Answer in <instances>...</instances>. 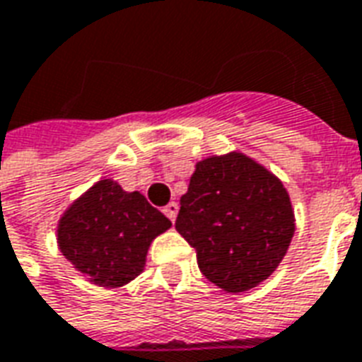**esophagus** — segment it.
<instances>
[{
    "label": "esophagus",
    "mask_w": 362,
    "mask_h": 362,
    "mask_svg": "<svg viewBox=\"0 0 362 362\" xmlns=\"http://www.w3.org/2000/svg\"><path fill=\"white\" fill-rule=\"evenodd\" d=\"M177 212H179L177 202H170L168 206L163 208V214H165V216H168L171 221H175V218H177Z\"/></svg>",
    "instance_id": "esophagus-1"
}]
</instances>
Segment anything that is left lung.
<instances>
[{"mask_svg":"<svg viewBox=\"0 0 362 362\" xmlns=\"http://www.w3.org/2000/svg\"><path fill=\"white\" fill-rule=\"evenodd\" d=\"M175 229L197 250L200 272L239 293L278 268L295 223L281 181L247 156L228 154L197 163Z\"/></svg>","mask_w":362,"mask_h":362,"instance_id":"obj_1","label":"left lung"}]
</instances>
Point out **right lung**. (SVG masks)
Here are the masks:
<instances>
[{
	"instance_id": "obj_1",
	"label": "right lung",
	"mask_w": 362,
	"mask_h": 362,
	"mask_svg": "<svg viewBox=\"0 0 362 362\" xmlns=\"http://www.w3.org/2000/svg\"><path fill=\"white\" fill-rule=\"evenodd\" d=\"M170 226L141 192H125L105 179L67 210L57 239L76 270L94 284L119 287L141 274L152 239Z\"/></svg>"
}]
</instances>
